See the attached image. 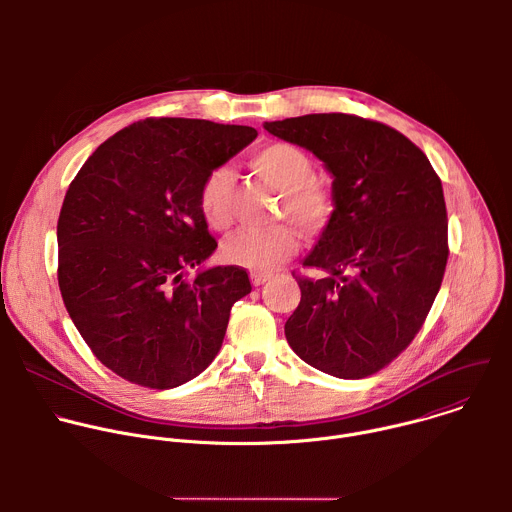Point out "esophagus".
<instances>
[{"label":"esophagus","instance_id":"obj_1","mask_svg":"<svg viewBox=\"0 0 512 512\" xmlns=\"http://www.w3.org/2000/svg\"><path fill=\"white\" fill-rule=\"evenodd\" d=\"M271 279V275L269 273H259V271H253L251 273V283L255 285V287H259V285H263L265 281H269Z\"/></svg>","mask_w":512,"mask_h":512}]
</instances>
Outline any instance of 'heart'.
<instances>
[{"label": "heart", "instance_id": "b5f03b06", "mask_svg": "<svg viewBox=\"0 0 512 512\" xmlns=\"http://www.w3.org/2000/svg\"><path fill=\"white\" fill-rule=\"evenodd\" d=\"M249 166L271 188L281 192L279 216L289 218L300 231H322L334 212L332 194L316 182V166L312 158L294 143L275 141L257 150ZM233 172L225 166L210 170L198 192V206L206 225L214 231H225L233 221ZM298 249V239L289 227L277 225L269 229H243L229 235L223 243V259L231 265L271 271Z\"/></svg>", "mask_w": 512, "mask_h": 512}]
</instances>
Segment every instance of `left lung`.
I'll return each instance as SVG.
<instances>
[{
    "mask_svg": "<svg viewBox=\"0 0 512 512\" xmlns=\"http://www.w3.org/2000/svg\"><path fill=\"white\" fill-rule=\"evenodd\" d=\"M263 127L312 152L332 176L334 212L300 277L302 300L285 338L310 367L369 377L415 338L448 263L442 180L403 133L344 113H314Z\"/></svg>",
    "mask_w": 512,
    "mask_h": 512,
    "instance_id": "1",
    "label": "left lung"
}]
</instances>
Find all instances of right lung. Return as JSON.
Here are the masks:
<instances>
[{"label": "right lung", "instance_id": "1", "mask_svg": "<svg viewBox=\"0 0 512 512\" xmlns=\"http://www.w3.org/2000/svg\"><path fill=\"white\" fill-rule=\"evenodd\" d=\"M257 137L247 125L160 117L103 141L66 190L56 239L70 320L115 375L150 389L198 377L251 291L239 267H202L216 241L204 176ZM199 267L194 280L188 268Z\"/></svg>", "mask_w": 512, "mask_h": 512}]
</instances>
